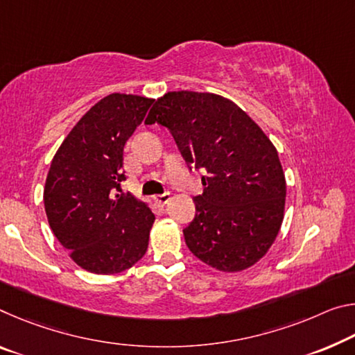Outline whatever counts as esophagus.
<instances>
[{
	"instance_id": "1",
	"label": "esophagus",
	"mask_w": 355,
	"mask_h": 355,
	"mask_svg": "<svg viewBox=\"0 0 355 355\" xmlns=\"http://www.w3.org/2000/svg\"><path fill=\"white\" fill-rule=\"evenodd\" d=\"M171 200V193H162V194H157L156 196V202H159V204H167V202Z\"/></svg>"
}]
</instances>
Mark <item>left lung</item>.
Segmentation results:
<instances>
[{
    "instance_id": "obj_1",
    "label": "left lung",
    "mask_w": 355,
    "mask_h": 355,
    "mask_svg": "<svg viewBox=\"0 0 355 355\" xmlns=\"http://www.w3.org/2000/svg\"><path fill=\"white\" fill-rule=\"evenodd\" d=\"M167 128L188 168H204V193L183 229L189 251L221 272L256 263L283 223L286 180L278 151L237 104L213 93L171 92L145 125Z\"/></svg>"
}]
</instances>
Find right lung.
I'll return each instance as SVG.
<instances>
[{
    "instance_id": "right-lung-1",
    "label": "right lung",
    "mask_w": 355,
    "mask_h": 355,
    "mask_svg": "<svg viewBox=\"0 0 355 355\" xmlns=\"http://www.w3.org/2000/svg\"><path fill=\"white\" fill-rule=\"evenodd\" d=\"M155 99L114 93L94 104L53 156L44 205L55 237L77 266L120 273L144 257L155 215L123 193V148Z\"/></svg>"
}]
</instances>
